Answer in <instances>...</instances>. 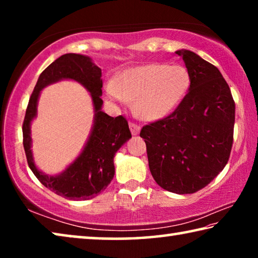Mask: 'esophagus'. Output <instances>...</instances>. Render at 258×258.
Here are the masks:
<instances>
[{
    "instance_id": "1",
    "label": "esophagus",
    "mask_w": 258,
    "mask_h": 258,
    "mask_svg": "<svg viewBox=\"0 0 258 258\" xmlns=\"http://www.w3.org/2000/svg\"><path fill=\"white\" fill-rule=\"evenodd\" d=\"M130 130L132 135H138L140 132V126L134 123H130Z\"/></svg>"
}]
</instances>
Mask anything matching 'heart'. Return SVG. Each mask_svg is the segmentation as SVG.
Wrapping results in <instances>:
<instances>
[{"label": "heart", "mask_w": 258, "mask_h": 258, "mask_svg": "<svg viewBox=\"0 0 258 258\" xmlns=\"http://www.w3.org/2000/svg\"><path fill=\"white\" fill-rule=\"evenodd\" d=\"M190 74L182 64L150 63L132 67L120 74L118 81L107 83V97L125 104L135 99V108L143 118L159 120L178 107L189 92Z\"/></svg>", "instance_id": "obj_1"}]
</instances>
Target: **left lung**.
<instances>
[{"label": "left lung", "mask_w": 258, "mask_h": 258, "mask_svg": "<svg viewBox=\"0 0 258 258\" xmlns=\"http://www.w3.org/2000/svg\"><path fill=\"white\" fill-rule=\"evenodd\" d=\"M190 74L189 92L173 113L143 126L152 177L177 195L206 186L228 164L235 104L220 71L189 50H178Z\"/></svg>", "instance_id": "left-lung-1"}]
</instances>
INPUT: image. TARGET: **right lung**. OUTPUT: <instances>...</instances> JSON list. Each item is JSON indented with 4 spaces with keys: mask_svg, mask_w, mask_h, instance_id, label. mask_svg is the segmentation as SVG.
<instances>
[{
    "mask_svg": "<svg viewBox=\"0 0 258 258\" xmlns=\"http://www.w3.org/2000/svg\"><path fill=\"white\" fill-rule=\"evenodd\" d=\"M102 73L87 55L67 53L45 68L37 80L26 110L23 135L27 163L43 185L61 197L71 200L92 199L103 191L115 175L113 157L117 150L132 138L127 120L123 116L110 117L102 111ZM72 79L80 82L90 93L94 103V125L85 148L68 168L55 176L38 169L31 151L30 125L37 115L40 91L53 82Z\"/></svg>",
    "mask_w": 258,
    "mask_h": 258,
    "instance_id": "right-lung-1",
    "label": "right lung"
}]
</instances>
